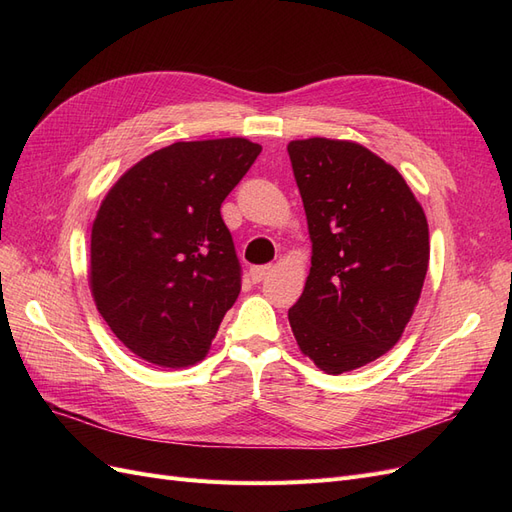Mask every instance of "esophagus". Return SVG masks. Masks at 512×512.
Masks as SVG:
<instances>
[{"label": "esophagus", "mask_w": 512, "mask_h": 512, "mask_svg": "<svg viewBox=\"0 0 512 512\" xmlns=\"http://www.w3.org/2000/svg\"><path fill=\"white\" fill-rule=\"evenodd\" d=\"M271 271H273V267H271V265H260V267H252V269H250V277H252V282H254V284L262 282V280H265V277H267Z\"/></svg>", "instance_id": "1"}]
</instances>
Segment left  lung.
Listing matches in <instances>:
<instances>
[{
	"label": "left lung",
	"instance_id": "left-lung-1",
	"mask_svg": "<svg viewBox=\"0 0 512 512\" xmlns=\"http://www.w3.org/2000/svg\"><path fill=\"white\" fill-rule=\"evenodd\" d=\"M312 239V269L288 309L297 344L327 374L389 352L429 265L423 207L397 170L359 143H288Z\"/></svg>",
	"mask_w": 512,
	"mask_h": 512
}]
</instances>
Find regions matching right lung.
Segmentation results:
<instances>
[{
	"mask_svg": "<svg viewBox=\"0 0 512 512\" xmlns=\"http://www.w3.org/2000/svg\"><path fill=\"white\" fill-rule=\"evenodd\" d=\"M260 145L247 138L175 143L134 164L91 228L89 286L119 342L158 367L205 359L241 292L220 207Z\"/></svg>",
	"mask_w": 512,
	"mask_h": 512,
	"instance_id": "1",
	"label": "right lung"
}]
</instances>
